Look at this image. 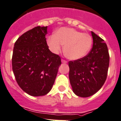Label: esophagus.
<instances>
[{
	"label": "esophagus",
	"instance_id": "esophagus-1",
	"mask_svg": "<svg viewBox=\"0 0 121 121\" xmlns=\"http://www.w3.org/2000/svg\"><path fill=\"white\" fill-rule=\"evenodd\" d=\"M61 62L63 63H67V61L66 60H63V59H62L61 60Z\"/></svg>",
	"mask_w": 121,
	"mask_h": 121
}]
</instances>
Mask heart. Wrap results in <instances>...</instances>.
Masks as SVG:
<instances>
[{"label":"heart","mask_w":121,"mask_h":121,"mask_svg":"<svg viewBox=\"0 0 121 121\" xmlns=\"http://www.w3.org/2000/svg\"><path fill=\"white\" fill-rule=\"evenodd\" d=\"M47 43L49 50L58 54L64 45V53L70 60H76L84 57L91 49L92 38L88 33H82L75 29L62 27L55 35L47 37Z\"/></svg>","instance_id":"b5f03b06"}]
</instances>
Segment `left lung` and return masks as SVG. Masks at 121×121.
Segmentation results:
<instances>
[{
	"instance_id": "8db88e82",
	"label": "left lung",
	"mask_w": 121,
	"mask_h": 121,
	"mask_svg": "<svg viewBox=\"0 0 121 121\" xmlns=\"http://www.w3.org/2000/svg\"><path fill=\"white\" fill-rule=\"evenodd\" d=\"M93 45L84 57L70 61L69 79L74 93L88 97L96 93L103 85L109 66V51L106 43L91 31Z\"/></svg>"
}]
</instances>
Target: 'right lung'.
<instances>
[{
  "label": "right lung",
  "mask_w": 121,
  "mask_h": 121,
  "mask_svg": "<svg viewBox=\"0 0 121 121\" xmlns=\"http://www.w3.org/2000/svg\"><path fill=\"white\" fill-rule=\"evenodd\" d=\"M47 26H38L22 34L14 44L12 70L20 87L31 96H42L51 90L61 58L49 49Z\"/></svg>",
  "instance_id": "obj_1"
}]
</instances>
